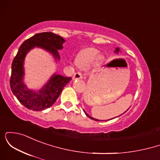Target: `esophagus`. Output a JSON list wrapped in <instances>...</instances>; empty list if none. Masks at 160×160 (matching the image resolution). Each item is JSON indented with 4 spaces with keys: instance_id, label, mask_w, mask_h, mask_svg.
Returning a JSON list of instances; mask_svg holds the SVG:
<instances>
[{
    "instance_id": "obj_1",
    "label": "esophagus",
    "mask_w": 160,
    "mask_h": 160,
    "mask_svg": "<svg viewBox=\"0 0 160 160\" xmlns=\"http://www.w3.org/2000/svg\"><path fill=\"white\" fill-rule=\"evenodd\" d=\"M82 78V74L81 72H76L74 75V78L73 79H81Z\"/></svg>"
}]
</instances>
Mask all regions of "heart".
Instances as JSON below:
<instances>
[{
  "label": "heart",
  "mask_w": 160,
  "mask_h": 160,
  "mask_svg": "<svg viewBox=\"0 0 160 160\" xmlns=\"http://www.w3.org/2000/svg\"><path fill=\"white\" fill-rule=\"evenodd\" d=\"M98 50L95 48H86L81 51L78 58V64L82 68L89 67L94 62L98 56ZM99 59L102 60V57H99Z\"/></svg>",
  "instance_id": "obj_1"
}]
</instances>
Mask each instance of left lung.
<instances>
[{
	"label": "left lung",
	"mask_w": 160,
	"mask_h": 160,
	"mask_svg": "<svg viewBox=\"0 0 160 160\" xmlns=\"http://www.w3.org/2000/svg\"><path fill=\"white\" fill-rule=\"evenodd\" d=\"M118 51H119V49H116V52H118ZM85 113H86V116H87V117H89V118H90V119H92V120H96V119H94V118H92V117H90V116H89V115H88L87 114V113H86V112H85Z\"/></svg>",
	"instance_id": "8db88e82"
}]
</instances>
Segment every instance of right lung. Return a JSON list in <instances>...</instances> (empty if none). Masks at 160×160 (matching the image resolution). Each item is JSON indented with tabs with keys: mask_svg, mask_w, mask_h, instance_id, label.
Instances as JSON below:
<instances>
[{
	"mask_svg": "<svg viewBox=\"0 0 160 160\" xmlns=\"http://www.w3.org/2000/svg\"><path fill=\"white\" fill-rule=\"evenodd\" d=\"M65 40L63 38L52 32H43L34 34L23 42L12 62L10 79L11 90L18 100L28 109L40 111L52 105L61 94L64 86L68 83L71 78L54 74L41 90L38 92L26 89L22 82L24 74L23 61L25 55L32 48L39 47L50 52L59 59L58 49L63 47Z\"/></svg>",
	"mask_w": 160,
	"mask_h": 160,
	"instance_id": "obj_1",
	"label": "right lung"
}]
</instances>
